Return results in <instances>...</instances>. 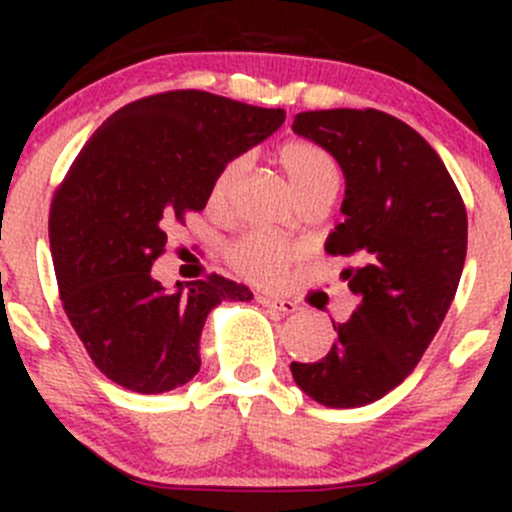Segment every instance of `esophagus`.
I'll list each match as a JSON object with an SVG mask.
<instances>
[{
    "label": "esophagus",
    "instance_id": "34e87169",
    "mask_svg": "<svg viewBox=\"0 0 512 512\" xmlns=\"http://www.w3.org/2000/svg\"><path fill=\"white\" fill-rule=\"evenodd\" d=\"M257 302L262 304V307L267 309H275V312H282V314H292L297 312V302H292V299H285V297H272V294H262V297H257Z\"/></svg>",
    "mask_w": 512,
    "mask_h": 512
}]
</instances>
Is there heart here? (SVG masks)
Returning a JSON list of instances; mask_svg holds the SVG:
<instances>
[{
  "mask_svg": "<svg viewBox=\"0 0 512 512\" xmlns=\"http://www.w3.org/2000/svg\"><path fill=\"white\" fill-rule=\"evenodd\" d=\"M277 160L299 198H307L312 193H337L342 183L337 158L309 138H289L277 148ZM245 163V158H232L220 168L210 190L215 203H223L230 195L232 185L245 170ZM294 255H297V245L272 232H247L227 252L235 272L252 282H277L287 272Z\"/></svg>",
  "mask_w": 512,
  "mask_h": 512,
  "instance_id": "obj_1",
  "label": "heart"
}]
</instances>
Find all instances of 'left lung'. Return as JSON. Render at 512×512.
Returning <instances> with one entry per match:
<instances>
[{"mask_svg":"<svg viewBox=\"0 0 512 512\" xmlns=\"http://www.w3.org/2000/svg\"><path fill=\"white\" fill-rule=\"evenodd\" d=\"M292 131L327 148L347 180L344 223L324 250L354 260L342 280L359 307L334 322L327 356L289 369L317 404L356 409L396 389L436 337L466 262V205L438 153L389 113L304 111Z\"/></svg>","mask_w":512,"mask_h":512,"instance_id":"obj_1","label":"left lung"}]
</instances>
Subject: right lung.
<instances>
[{
    "instance_id": "1",
    "label": "right lung",
    "mask_w": 512,
    "mask_h": 512,
    "mask_svg": "<svg viewBox=\"0 0 512 512\" xmlns=\"http://www.w3.org/2000/svg\"><path fill=\"white\" fill-rule=\"evenodd\" d=\"M285 123L208 91H165L118 108L56 188L49 242L61 304L91 361L118 386L163 394L200 371V334L220 302H250L220 275L153 280L165 230L205 208L215 175Z\"/></svg>"
}]
</instances>
